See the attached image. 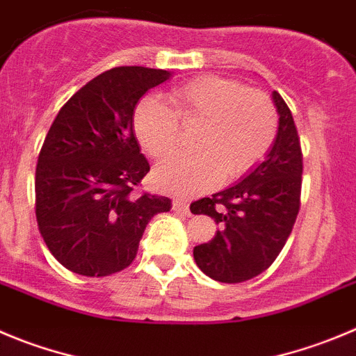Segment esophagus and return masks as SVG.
Wrapping results in <instances>:
<instances>
[{
  "mask_svg": "<svg viewBox=\"0 0 356 356\" xmlns=\"http://www.w3.org/2000/svg\"><path fill=\"white\" fill-rule=\"evenodd\" d=\"M172 209H174L175 212H182L184 216L191 214V212H189V204L186 200H182V198H174V202H172Z\"/></svg>",
  "mask_w": 356,
  "mask_h": 356,
  "instance_id": "1",
  "label": "esophagus"
}]
</instances>
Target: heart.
<instances>
[{
	"instance_id": "1",
	"label": "heart",
	"mask_w": 356,
	"mask_h": 356,
	"mask_svg": "<svg viewBox=\"0 0 356 356\" xmlns=\"http://www.w3.org/2000/svg\"><path fill=\"white\" fill-rule=\"evenodd\" d=\"M172 108L158 98L140 99L133 129L152 158H165L179 142V121L198 124L193 154H177L154 170L156 186L177 195L214 188L253 170L277 135L274 103L258 89L223 77H198L168 92Z\"/></svg>"
}]
</instances>
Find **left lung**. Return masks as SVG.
Instances as JSON below:
<instances>
[{
  "mask_svg": "<svg viewBox=\"0 0 356 356\" xmlns=\"http://www.w3.org/2000/svg\"><path fill=\"white\" fill-rule=\"evenodd\" d=\"M277 135L260 165L230 188L191 204L193 214L219 225L212 241L195 245L200 270L219 283H242L267 270L286 244L300 207L302 151L293 115L277 91Z\"/></svg>",
  "mask_w": 356,
  "mask_h": 356,
  "instance_id": "obj_1",
  "label": "left lung"
}]
</instances>
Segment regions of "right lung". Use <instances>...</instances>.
<instances>
[{"label": "right lung", "instance_id": "right-lung-1", "mask_svg": "<svg viewBox=\"0 0 356 356\" xmlns=\"http://www.w3.org/2000/svg\"><path fill=\"white\" fill-rule=\"evenodd\" d=\"M172 77L119 66L79 89L56 115L35 175L36 221L52 257L75 274L103 277L128 267L152 216L170 198L133 193L147 175L133 111Z\"/></svg>", "mask_w": 356, "mask_h": 356}]
</instances>
